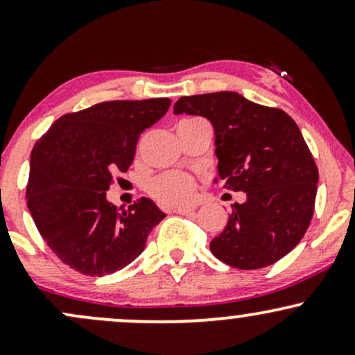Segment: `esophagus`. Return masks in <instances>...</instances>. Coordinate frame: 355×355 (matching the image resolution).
<instances>
[{
  "instance_id": "esophagus-1",
  "label": "esophagus",
  "mask_w": 355,
  "mask_h": 355,
  "mask_svg": "<svg viewBox=\"0 0 355 355\" xmlns=\"http://www.w3.org/2000/svg\"><path fill=\"white\" fill-rule=\"evenodd\" d=\"M173 211L178 215H191L195 211V207H177Z\"/></svg>"
}]
</instances>
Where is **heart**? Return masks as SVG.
I'll use <instances>...</instances> for the list:
<instances>
[{
  "instance_id": "1",
  "label": "heart",
  "mask_w": 355,
  "mask_h": 355,
  "mask_svg": "<svg viewBox=\"0 0 355 355\" xmlns=\"http://www.w3.org/2000/svg\"><path fill=\"white\" fill-rule=\"evenodd\" d=\"M198 120H202V118H185L178 125H187ZM195 190H197V182L189 173L183 172L162 173L152 178L148 183V193L160 205L166 207L189 203L195 197Z\"/></svg>"
}]
</instances>
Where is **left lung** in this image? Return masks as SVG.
Segmentation results:
<instances>
[{"instance_id": "obj_1", "label": "left lung", "mask_w": 355, "mask_h": 355, "mask_svg": "<svg viewBox=\"0 0 355 355\" xmlns=\"http://www.w3.org/2000/svg\"><path fill=\"white\" fill-rule=\"evenodd\" d=\"M173 113L209 118L220 178L227 190L247 193L210 242L211 254L242 270L272 266L287 255L311 225L319 182L295 121L284 110L235 92L182 96Z\"/></svg>"}]
</instances>
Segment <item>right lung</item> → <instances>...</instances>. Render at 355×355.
Here are the masks:
<instances>
[{
  "label": "right lung",
  "mask_w": 355,
  "mask_h": 355,
  "mask_svg": "<svg viewBox=\"0 0 355 355\" xmlns=\"http://www.w3.org/2000/svg\"><path fill=\"white\" fill-rule=\"evenodd\" d=\"M170 103L103 101L58 118L35 145L28 209L46 245L73 270L101 277L126 267L164 220L150 198L116 209L107 190L113 175L132 165L141 132L157 123Z\"/></svg>",
  "instance_id": "obj_1"
}]
</instances>
